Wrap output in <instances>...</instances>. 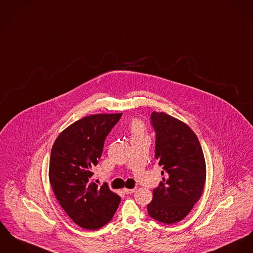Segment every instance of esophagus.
Wrapping results in <instances>:
<instances>
[{"label":"esophagus","instance_id":"obj_1","mask_svg":"<svg viewBox=\"0 0 253 253\" xmlns=\"http://www.w3.org/2000/svg\"><path fill=\"white\" fill-rule=\"evenodd\" d=\"M135 190H136V188H125V189H124V192H125L126 194H131V193H133Z\"/></svg>","mask_w":253,"mask_h":253}]
</instances>
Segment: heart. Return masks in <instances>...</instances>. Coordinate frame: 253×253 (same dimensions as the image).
Wrapping results in <instances>:
<instances>
[{
  "mask_svg": "<svg viewBox=\"0 0 253 253\" xmlns=\"http://www.w3.org/2000/svg\"><path fill=\"white\" fill-rule=\"evenodd\" d=\"M131 133H132V137H137V136H144L145 134V130H144V126L143 125L138 122L134 121L131 124Z\"/></svg>",
  "mask_w": 253,
  "mask_h": 253,
  "instance_id": "1",
  "label": "heart"
}]
</instances>
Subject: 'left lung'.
<instances>
[{
  "label": "left lung",
  "instance_id": "obj_1",
  "mask_svg": "<svg viewBox=\"0 0 253 253\" xmlns=\"http://www.w3.org/2000/svg\"><path fill=\"white\" fill-rule=\"evenodd\" d=\"M151 124L156 132L155 158L162 167V181L147 205L149 215L166 224L181 221L202 195L206 163L199 140L182 121L154 111Z\"/></svg>",
  "mask_w": 253,
  "mask_h": 253
}]
</instances>
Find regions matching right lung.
Returning <instances> with one entry per match:
<instances>
[{
	"label": "right lung",
	"mask_w": 253,
	"mask_h": 253,
	"mask_svg": "<svg viewBox=\"0 0 253 253\" xmlns=\"http://www.w3.org/2000/svg\"><path fill=\"white\" fill-rule=\"evenodd\" d=\"M122 115L96 114L76 121L60 133L51 150L49 181L54 194L69 217L84 229L107 224L121 201L107 184L98 187L92 182V168Z\"/></svg>",
	"instance_id": "add662e5"
}]
</instances>
